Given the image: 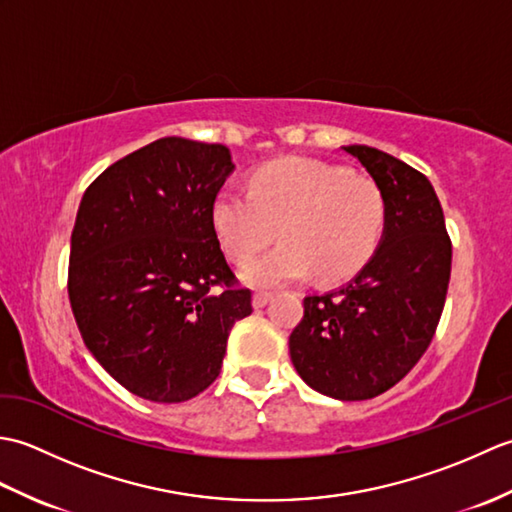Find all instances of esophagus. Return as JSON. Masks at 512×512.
<instances>
[{
    "label": "esophagus",
    "mask_w": 512,
    "mask_h": 512,
    "mask_svg": "<svg viewBox=\"0 0 512 512\" xmlns=\"http://www.w3.org/2000/svg\"><path fill=\"white\" fill-rule=\"evenodd\" d=\"M270 299H273V295H270V292H255L253 306H255V308H264Z\"/></svg>",
    "instance_id": "1"
}]
</instances>
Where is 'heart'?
I'll return each instance as SVG.
<instances>
[{
    "instance_id": "obj_1",
    "label": "heart",
    "mask_w": 512,
    "mask_h": 512,
    "mask_svg": "<svg viewBox=\"0 0 512 512\" xmlns=\"http://www.w3.org/2000/svg\"><path fill=\"white\" fill-rule=\"evenodd\" d=\"M226 255L246 264L280 228L282 244L244 268L250 286H284L317 275L323 284L356 275L383 239L387 202L378 184L314 158L259 167L250 191L222 189L211 206Z\"/></svg>"
}]
</instances>
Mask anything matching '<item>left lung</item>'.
<instances>
[{"label": "left lung", "mask_w": 512, "mask_h": 512, "mask_svg": "<svg viewBox=\"0 0 512 512\" xmlns=\"http://www.w3.org/2000/svg\"><path fill=\"white\" fill-rule=\"evenodd\" d=\"M387 202L374 257L339 290L303 299L290 334L299 376L323 396L367 400L394 387L436 334L451 277V239L431 182L385 151L350 145Z\"/></svg>", "instance_id": "left-lung-1"}]
</instances>
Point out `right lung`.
<instances>
[{
    "label": "right lung",
    "mask_w": 512,
    "mask_h": 512,
    "mask_svg": "<svg viewBox=\"0 0 512 512\" xmlns=\"http://www.w3.org/2000/svg\"><path fill=\"white\" fill-rule=\"evenodd\" d=\"M233 169L228 147L167 136L83 193L70 306L92 356L145 400L198 396L220 374L233 323L253 312L211 220Z\"/></svg>",
    "instance_id": "obj_1"
}]
</instances>
